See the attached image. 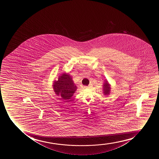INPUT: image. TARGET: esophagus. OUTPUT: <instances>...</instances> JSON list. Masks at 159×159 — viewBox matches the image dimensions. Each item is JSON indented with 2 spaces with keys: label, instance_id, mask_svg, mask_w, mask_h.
Masks as SVG:
<instances>
[{
  "label": "esophagus",
  "instance_id": "1",
  "mask_svg": "<svg viewBox=\"0 0 159 159\" xmlns=\"http://www.w3.org/2000/svg\"><path fill=\"white\" fill-rule=\"evenodd\" d=\"M88 86H85V87H84V88H85V89H86V88H88Z\"/></svg>",
  "mask_w": 159,
  "mask_h": 159
}]
</instances>
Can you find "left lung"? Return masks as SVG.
Returning a JSON list of instances; mask_svg holds the SVG:
<instances>
[{"mask_svg":"<svg viewBox=\"0 0 159 159\" xmlns=\"http://www.w3.org/2000/svg\"><path fill=\"white\" fill-rule=\"evenodd\" d=\"M110 85L109 84L108 81L107 80L105 81L103 85V93H104V95H109L110 93Z\"/></svg>","mask_w":159,"mask_h":159,"instance_id":"1","label":"left lung"}]
</instances>
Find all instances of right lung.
Wrapping results in <instances>:
<instances>
[{
  "label": "right lung",
  "mask_w": 159,
  "mask_h": 159,
  "mask_svg": "<svg viewBox=\"0 0 159 159\" xmlns=\"http://www.w3.org/2000/svg\"><path fill=\"white\" fill-rule=\"evenodd\" d=\"M52 86L55 94L61 96L60 99L66 102L70 101L77 89L71 76L65 73L59 76L58 80L54 81Z\"/></svg>",
  "instance_id": "add662e5"
}]
</instances>
